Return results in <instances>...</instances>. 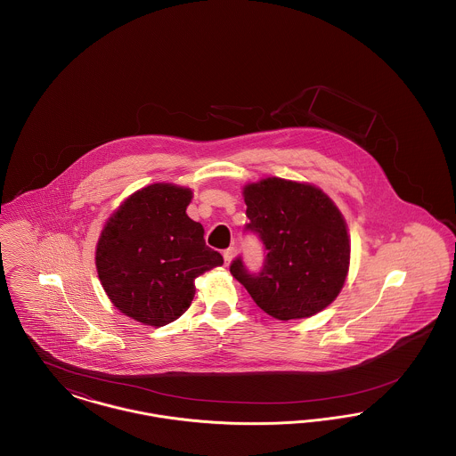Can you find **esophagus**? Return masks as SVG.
Masks as SVG:
<instances>
[{
	"label": "esophagus",
	"instance_id": "34e87169",
	"mask_svg": "<svg viewBox=\"0 0 456 456\" xmlns=\"http://www.w3.org/2000/svg\"><path fill=\"white\" fill-rule=\"evenodd\" d=\"M234 256H236V249L234 248H229V249L224 251V261H225L227 266L231 265V261L234 260Z\"/></svg>",
	"mask_w": 456,
	"mask_h": 456
}]
</instances>
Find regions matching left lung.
I'll return each instance as SVG.
<instances>
[{
    "label": "left lung",
    "mask_w": 456,
    "mask_h": 456,
    "mask_svg": "<svg viewBox=\"0 0 456 456\" xmlns=\"http://www.w3.org/2000/svg\"><path fill=\"white\" fill-rule=\"evenodd\" d=\"M248 231L266 253L260 273L232 261V277L261 309L282 322L309 318L340 294L350 265V236L333 200L309 183L266 177L242 188Z\"/></svg>",
    "instance_id": "obj_1"
}]
</instances>
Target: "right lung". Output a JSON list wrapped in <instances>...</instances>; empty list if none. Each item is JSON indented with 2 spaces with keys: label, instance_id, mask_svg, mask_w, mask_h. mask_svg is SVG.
Wrapping results in <instances>:
<instances>
[{
  "label": "right lung",
  "instance_id": "1",
  "mask_svg": "<svg viewBox=\"0 0 456 456\" xmlns=\"http://www.w3.org/2000/svg\"><path fill=\"white\" fill-rule=\"evenodd\" d=\"M193 191L155 183L128 196L108 218L95 266L110 303L143 325L173 323L195 297V279L220 266V253L188 217Z\"/></svg>",
  "mask_w": 456,
  "mask_h": 456
}]
</instances>
